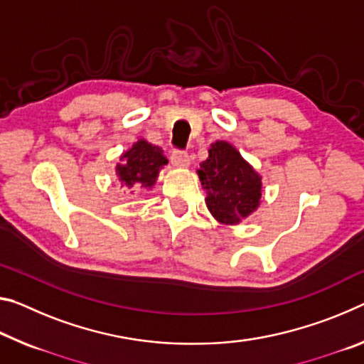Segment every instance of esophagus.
Segmentation results:
<instances>
[{"instance_id":"34e87169","label":"esophagus","mask_w":364,"mask_h":364,"mask_svg":"<svg viewBox=\"0 0 364 364\" xmlns=\"http://www.w3.org/2000/svg\"><path fill=\"white\" fill-rule=\"evenodd\" d=\"M171 164L175 166H181V168H184V166H189V155L188 152L184 151H173L171 154Z\"/></svg>"}]
</instances>
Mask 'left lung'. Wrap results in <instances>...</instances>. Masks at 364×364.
Here are the masks:
<instances>
[{"mask_svg":"<svg viewBox=\"0 0 364 364\" xmlns=\"http://www.w3.org/2000/svg\"><path fill=\"white\" fill-rule=\"evenodd\" d=\"M198 173L207 189V207L218 222L238 223L256 210L261 178L230 144H212L209 159Z\"/></svg>","mask_w":364,"mask_h":364,"instance_id":"8db88e82","label":"left lung"}]
</instances>
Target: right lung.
Here are the masks:
<instances>
[{
  "label": "right lung",
  "mask_w": 364,
  "mask_h": 364,
  "mask_svg": "<svg viewBox=\"0 0 364 364\" xmlns=\"http://www.w3.org/2000/svg\"><path fill=\"white\" fill-rule=\"evenodd\" d=\"M123 165L117 166L119 180L129 188H151L157 180L159 171L168 164L159 147L146 141H137L123 157Z\"/></svg>",
  "instance_id": "right-lung-1"
}]
</instances>
